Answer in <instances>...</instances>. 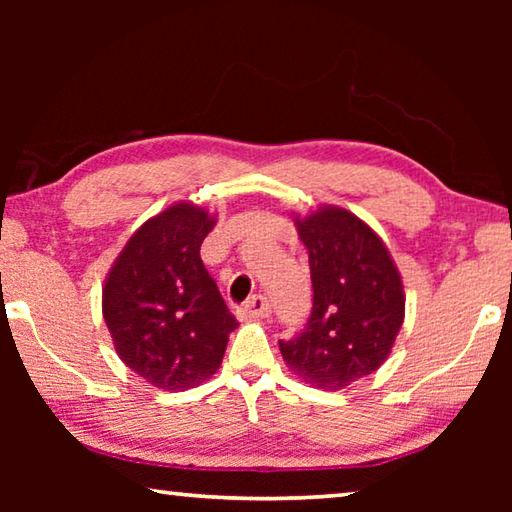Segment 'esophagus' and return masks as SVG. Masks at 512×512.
<instances>
[{
    "instance_id": "34e87169",
    "label": "esophagus",
    "mask_w": 512,
    "mask_h": 512,
    "mask_svg": "<svg viewBox=\"0 0 512 512\" xmlns=\"http://www.w3.org/2000/svg\"><path fill=\"white\" fill-rule=\"evenodd\" d=\"M239 316L244 318H268L271 316V302L264 296H253L244 307L239 309Z\"/></svg>"
}]
</instances>
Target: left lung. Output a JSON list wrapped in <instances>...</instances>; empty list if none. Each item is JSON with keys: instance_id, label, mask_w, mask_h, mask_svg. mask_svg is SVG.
<instances>
[{"instance_id": "8db88e82", "label": "left lung", "mask_w": 512, "mask_h": 512, "mask_svg": "<svg viewBox=\"0 0 512 512\" xmlns=\"http://www.w3.org/2000/svg\"><path fill=\"white\" fill-rule=\"evenodd\" d=\"M293 223L309 253L314 307L280 352L307 384L341 391L391 354L404 323L402 275L377 232L343 207L293 214Z\"/></svg>"}]
</instances>
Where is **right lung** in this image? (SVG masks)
Instances as JSON below:
<instances>
[{"label": "right lung", "instance_id": "right-lung-1", "mask_svg": "<svg viewBox=\"0 0 512 512\" xmlns=\"http://www.w3.org/2000/svg\"><path fill=\"white\" fill-rule=\"evenodd\" d=\"M216 216L173 203L135 230L103 284V318L119 359L162 391H187L219 370L237 320L201 259Z\"/></svg>", "mask_w": 512, "mask_h": 512}]
</instances>
